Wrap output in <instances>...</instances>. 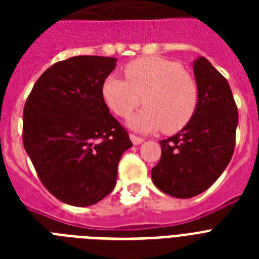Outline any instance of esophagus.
<instances>
[{
    "mask_svg": "<svg viewBox=\"0 0 259 259\" xmlns=\"http://www.w3.org/2000/svg\"><path fill=\"white\" fill-rule=\"evenodd\" d=\"M130 140H132V142H133L134 145H140V144L144 142V138L138 137L136 134H130Z\"/></svg>",
    "mask_w": 259,
    "mask_h": 259,
    "instance_id": "esophagus-1",
    "label": "esophagus"
}]
</instances>
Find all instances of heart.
<instances>
[{
    "instance_id": "obj_1",
    "label": "heart",
    "mask_w": 259,
    "mask_h": 259,
    "mask_svg": "<svg viewBox=\"0 0 259 259\" xmlns=\"http://www.w3.org/2000/svg\"><path fill=\"white\" fill-rule=\"evenodd\" d=\"M125 79L107 75L101 94L106 106L118 117H127L141 102L145 107L129 119L130 127L140 132L162 129L176 133L184 127L199 103V86L179 63L144 56L127 63Z\"/></svg>"
}]
</instances>
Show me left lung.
<instances>
[{
    "mask_svg": "<svg viewBox=\"0 0 259 259\" xmlns=\"http://www.w3.org/2000/svg\"><path fill=\"white\" fill-rule=\"evenodd\" d=\"M199 103L191 121L160 141L161 158L152 169L160 191L179 199L204 192L227 168L235 148L238 110L225 76L205 58L193 62Z\"/></svg>",
    "mask_w": 259,
    "mask_h": 259,
    "instance_id": "8db88e82",
    "label": "left lung"
}]
</instances>
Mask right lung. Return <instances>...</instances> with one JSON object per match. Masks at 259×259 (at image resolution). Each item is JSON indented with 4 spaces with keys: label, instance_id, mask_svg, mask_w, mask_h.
<instances>
[{
    "label": "right lung",
    "instance_id": "obj_1",
    "mask_svg": "<svg viewBox=\"0 0 259 259\" xmlns=\"http://www.w3.org/2000/svg\"><path fill=\"white\" fill-rule=\"evenodd\" d=\"M115 63L103 56L55 63L25 102L24 148L44 187L66 204L87 207L107 196L122 153L133 146L101 94Z\"/></svg>",
    "mask_w": 259,
    "mask_h": 259
}]
</instances>
